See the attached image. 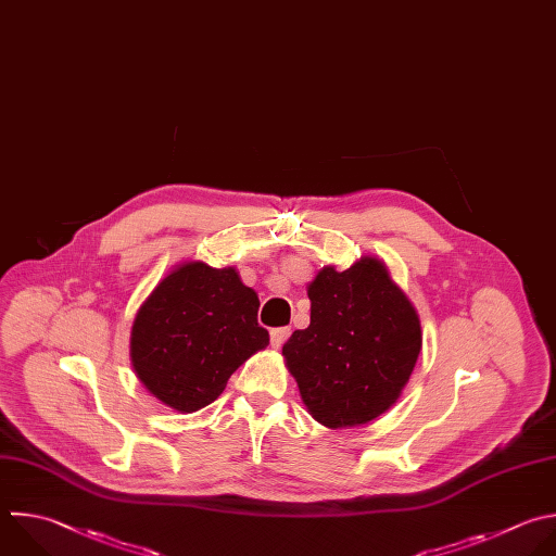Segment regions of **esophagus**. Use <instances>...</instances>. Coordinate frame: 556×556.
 Masks as SVG:
<instances>
[{"label":"esophagus","instance_id":"obj_1","mask_svg":"<svg viewBox=\"0 0 556 556\" xmlns=\"http://www.w3.org/2000/svg\"><path fill=\"white\" fill-rule=\"evenodd\" d=\"M290 333H292L290 327H277V329H273V331H270V344H273L275 349H281L283 342L290 338Z\"/></svg>","mask_w":556,"mask_h":556}]
</instances>
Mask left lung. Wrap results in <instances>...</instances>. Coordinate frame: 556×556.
I'll return each instance as SVG.
<instances>
[{"label": "left lung", "mask_w": 556, "mask_h": 556, "mask_svg": "<svg viewBox=\"0 0 556 556\" xmlns=\"http://www.w3.org/2000/svg\"><path fill=\"white\" fill-rule=\"evenodd\" d=\"M307 296L309 327L281 351L307 413L331 430L378 419L415 371L424 344L415 305L371 255L342 273L323 266Z\"/></svg>", "instance_id": "left-lung-1"}]
</instances>
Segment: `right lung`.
I'll return each instance as SVG.
<instances>
[{
  "mask_svg": "<svg viewBox=\"0 0 556 556\" xmlns=\"http://www.w3.org/2000/svg\"><path fill=\"white\" fill-rule=\"evenodd\" d=\"M260 296L233 266L176 264L139 305L130 327L135 376L161 404L197 413L216 402L229 378L266 349Z\"/></svg>",
  "mask_w": 556,
  "mask_h": 556,
  "instance_id": "1",
  "label": "right lung"
}]
</instances>
